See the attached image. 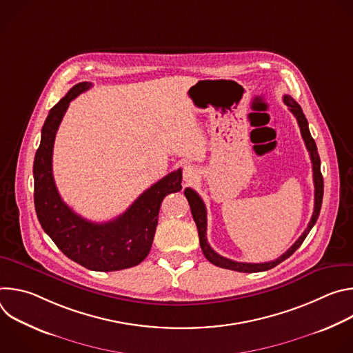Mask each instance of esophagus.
Here are the masks:
<instances>
[{
  "label": "esophagus",
  "instance_id": "1",
  "mask_svg": "<svg viewBox=\"0 0 353 353\" xmlns=\"http://www.w3.org/2000/svg\"><path fill=\"white\" fill-rule=\"evenodd\" d=\"M198 177V170L195 166L192 165H185L184 170H183V179L185 183H191Z\"/></svg>",
  "mask_w": 353,
  "mask_h": 353
}]
</instances>
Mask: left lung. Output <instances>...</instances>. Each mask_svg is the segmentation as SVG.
Masks as SVG:
<instances>
[{
    "label": "left lung",
    "mask_w": 353,
    "mask_h": 353,
    "mask_svg": "<svg viewBox=\"0 0 353 353\" xmlns=\"http://www.w3.org/2000/svg\"><path fill=\"white\" fill-rule=\"evenodd\" d=\"M283 102L286 103V106L289 108V110L292 112V114L296 117L297 124L300 127V132L301 137L305 139L306 148L310 152V159L313 163V180H314V211L312 215V219L307 225V229L303 232L296 241L294 244L283 253L281 257H278L274 261L270 263H260V264H253V263H237L233 260H229L226 257L219 256L218 253L212 250V247L210 245L208 240H207V210H205V204L204 201L201 199V196L191 188H185L184 190V195L188 201L190 208H191V214L194 218V222L196 225L198 229V236H199V244H201V250L205 256V259L212 263L216 267L221 268H226V270H232V271H239V272H261V271H268L274 267H276L278 264H281L282 261H285L286 259H289L294 251L301 245V243L305 241V239L307 237L309 232L312 230V228L316 225L319 215H320V210H321V204H323V194H324V181H323V174H321V169H320V157L317 152V146L316 142L309 131V123L303 114V110L296 103V100L293 97H290L289 94L283 96Z\"/></svg>",
    "instance_id": "8db88e82"
}]
</instances>
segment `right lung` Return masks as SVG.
I'll return each instance as SVG.
<instances>
[{
	"instance_id": "1",
	"label": "right lung",
	"mask_w": 353,
	"mask_h": 353,
	"mask_svg": "<svg viewBox=\"0 0 353 353\" xmlns=\"http://www.w3.org/2000/svg\"><path fill=\"white\" fill-rule=\"evenodd\" d=\"M90 82L72 86L50 110L33 162L34 210L43 230L72 261L92 271H119L138 265L152 247L163 198L181 190V169L143 191L120 216L105 223L86 221L61 199L53 177V146L71 100Z\"/></svg>"
}]
</instances>
